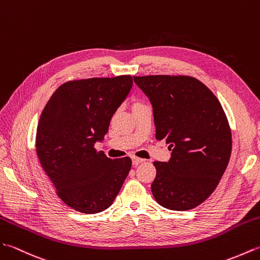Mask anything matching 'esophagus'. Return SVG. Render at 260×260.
<instances>
[{"instance_id":"1","label":"esophagus","mask_w":260,"mask_h":260,"mask_svg":"<svg viewBox=\"0 0 260 260\" xmlns=\"http://www.w3.org/2000/svg\"><path fill=\"white\" fill-rule=\"evenodd\" d=\"M142 162H145V159H141V158H138V157H134L132 158V165L134 166H138Z\"/></svg>"}]
</instances>
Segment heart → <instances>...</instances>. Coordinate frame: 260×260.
Masks as SVG:
<instances>
[{
  "label": "heart",
  "instance_id": "b5f03b06",
  "mask_svg": "<svg viewBox=\"0 0 260 260\" xmlns=\"http://www.w3.org/2000/svg\"><path fill=\"white\" fill-rule=\"evenodd\" d=\"M141 105H143L142 101H140V100H134V102H132V108L137 107V106H141Z\"/></svg>",
  "mask_w": 260,
  "mask_h": 260
}]
</instances>
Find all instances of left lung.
I'll use <instances>...</instances> for the list:
<instances>
[{"instance_id":"8db88e82","label":"left lung","mask_w":260,"mask_h":260,"mask_svg":"<svg viewBox=\"0 0 260 260\" xmlns=\"http://www.w3.org/2000/svg\"><path fill=\"white\" fill-rule=\"evenodd\" d=\"M153 109L155 138L172 150L168 162L154 161L151 191L170 210L199 206L218 186L232 154V131L216 95L187 76L134 77Z\"/></svg>"}]
</instances>
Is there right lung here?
<instances>
[{
	"label": "right lung",
	"mask_w": 260,
	"mask_h": 260,
	"mask_svg": "<svg viewBox=\"0 0 260 260\" xmlns=\"http://www.w3.org/2000/svg\"><path fill=\"white\" fill-rule=\"evenodd\" d=\"M132 83L131 76L69 81L43 109L37 130L38 158L57 196L74 210H106L129 174V157L112 160L94 145L105 139Z\"/></svg>",
	"instance_id": "obj_1"
}]
</instances>
